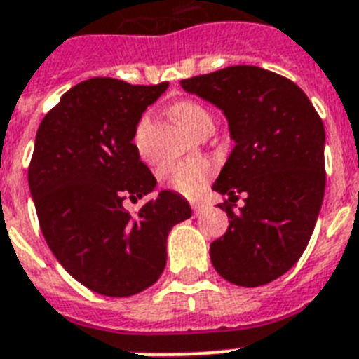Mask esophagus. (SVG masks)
Listing matches in <instances>:
<instances>
[{"instance_id": "esophagus-1", "label": "esophagus", "mask_w": 359, "mask_h": 359, "mask_svg": "<svg viewBox=\"0 0 359 359\" xmlns=\"http://www.w3.org/2000/svg\"><path fill=\"white\" fill-rule=\"evenodd\" d=\"M191 210H194V214H199L205 210V205L203 203H191Z\"/></svg>"}]
</instances>
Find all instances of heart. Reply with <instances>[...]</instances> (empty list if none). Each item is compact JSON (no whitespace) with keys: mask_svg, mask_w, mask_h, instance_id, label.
<instances>
[{"mask_svg":"<svg viewBox=\"0 0 359 359\" xmlns=\"http://www.w3.org/2000/svg\"><path fill=\"white\" fill-rule=\"evenodd\" d=\"M171 111L177 117V121L194 135L205 126H214L210 111L196 100H180V102L173 104ZM149 130H151V115L145 114L137 121L134 132V145L143 156L147 154ZM212 171V163L207 162V160H180V162L163 163L158 171V177H160V182L163 186L179 191L182 196L194 197L203 190V186L207 184Z\"/></svg>","mask_w":359,"mask_h":359,"instance_id":"b5f03b06","label":"heart"}]
</instances>
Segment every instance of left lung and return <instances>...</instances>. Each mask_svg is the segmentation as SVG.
Instances as JSON below:
<instances>
[{"label": "left lung", "mask_w": 359, "mask_h": 359, "mask_svg": "<svg viewBox=\"0 0 359 359\" xmlns=\"http://www.w3.org/2000/svg\"><path fill=\"white\" fill-rule=\"evenodd\" d=\"M229 121L235 149L212 190L229 227L210 244L216 272L240 287L266 285L300 259L317 224L324 188V124L294 81L236 65L180 81ZM245 207L234 210L238 194Z\"/></svg>", "instance_id": "obj_1"}]
</instances>
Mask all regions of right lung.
Masks as SVG:
<instances>
[{
  "instance_id": "add662e5",
  "label": "right lung",
  "mask_w": 359,
  "mask_h": 359,
  "mask_svg": "<svg viewBox=\"0 0 359 359\" xmlns=\"http://www.w3.org/2000/svg\"><path fill=\"white\" fill-rule=\"evenodd\" d=\"M168 86L91 78L65 93L36 130L27 179L42 235L61 266L98 294L124 298L156 283L169 231L191 216L169 190L135 214L123 207L156 186L132 140Z\"/></svg>"
}]
</instances>
